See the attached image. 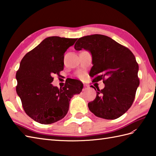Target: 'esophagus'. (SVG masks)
<instances>
[{"label":"esophagus","mask_w":156,"mask_h":156,"mask_svg":"<svg viewBox=\"0 0 156 156\" xmlns=\"http://www.w3.org/2000/svg\"><path fill=\"white\" fill-rule=\"evenodd\" d=\"M88 87V85H87V84H84V88H85V89L86 88H87Z\"/></svg>","instance_id":"34e87169"}]
</instances>
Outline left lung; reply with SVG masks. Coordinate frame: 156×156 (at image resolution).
<instances>
[{
	"label": "left lung",
	"mask_w": 156,
	"mask_h": 156,
	"mask_svg": "<svg viewBox=\"0 0 156 156\" xmlns=\"http://www.w3.org/2000/svg\"><path fill=\"white\" fill-rule=\"evenodd\" d=\"M74 48L91 53L93 66L89 75L93 78L92 82L102 80L105 84L103 89H97L94 100L88 104L89 110L102 119L120 117L131 107L140 85L135 55L127 48L100 34L79 38Z\"/></svg>",
	"instance_id": "obj_1"
}]
</instances>
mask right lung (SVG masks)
Returning <instances> with one entry per match:
<instances>
[{"label": "right lung", "instance_id": "add662e5", "mask_svg": "<svg viewBox=\"0 0 156 156\" xmlns=\"http://www.w3.org/2000/svg\"><path fill=\"white\" fill-rule=\"evenodd\" d=\"M77 39L52 36L45 38L25 55L16 73V93L29 117L41 124L61 120L67 114L69 101L80 93L83 84L72 79L62 88L54 87L53 76L64 69V53Z\"/></svg>", "mask_w": 156, "mask_h": 156}]
</instances>
